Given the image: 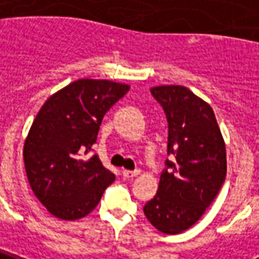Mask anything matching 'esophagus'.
Wrapping results in <instances>:
<instances>
[{"instance_id": "1", "label": "esophagus", "mask_w": 259, "mask_h": 259, "mask_svg": "<svg viewBox=\"0 0 259 259\" xmlns=\"http://www.w3.org/2000/svg\"><path fill=\"white\" fill-rule=\"evenodd\" d=\"M139 174H141L139 169H135V171L124 169V171H122V177H124V178H134V177H137V175H139Z\"/></svg>"}]
</instances>
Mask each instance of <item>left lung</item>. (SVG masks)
Here are the masks:
<instances>
[{
  "label": "left lung",
  "instance_id": "left-lung-1",
  "mask_svg": "<svg viewBox=\"0 0 259 259\" xmlns=\"http://www.w3.org/2000/svg\"><path fill=\"white\" fill-rule=\"evenodd\" d=\"M150 92L167 116L171 160L143 212L157 230L178 235L201 218L225 182V141L212 107L189 88L160 85Z\"/></svg>",
  "mask_w": 259,
  "mask_h": 259
}]
</instances>
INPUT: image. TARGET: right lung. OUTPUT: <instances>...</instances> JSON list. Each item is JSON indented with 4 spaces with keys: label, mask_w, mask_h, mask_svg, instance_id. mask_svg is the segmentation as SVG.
<instances>
[{
    "label": "right lung",
    "mask_w": 259,
    "mask_h": 259,
    "mask_svg": "<svg viewBox=\"0 0 259 259\" xmlns=\"http://www.w3.org/2000/svg\"><path fill=\"white\" fill-rule=\"evenodd\" d=\"M128 90L114 81L81 78L51 95L37 113L24 141V168L35 197L56 218H84L116 179L98 154H87L103 116Z\"/></svg>",
    "instance_id": "1"
}]
</instances>
